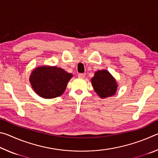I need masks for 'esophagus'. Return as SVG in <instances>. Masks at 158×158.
Returning a JSON list of instances; mask_svg holds the SVG:
<instances>
[{
    "instance_id": "esophagus-1",
    "label": "esophagus",
    "mask_w": 158,
    "mask_h": 158,
    "mask_svg": "<svg viewBox=\"0 0 158 158\" xmlns=\"http://www.w3.org/2000/svg\"><path fill=\"white\" fill-rule=\"evenodd\" d=\"M78 77H79V78H80V79H84L85 78V74H78Z\"/></svg>"
}]
</instances>
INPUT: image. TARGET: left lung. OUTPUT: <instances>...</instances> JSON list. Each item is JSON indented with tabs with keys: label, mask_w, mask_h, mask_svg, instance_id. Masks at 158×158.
<instances>
[{
	"label": "left lung",
	"mask_w": 158,
	"mask_h": 158,
	"mask_svg": "<svg viewBox=\"0 0 158 158\" xmlns=\"http://www.w3.org/2000/svg\"><path fill=\"white\" fill-rule=\"evenodd\" d=\"M90 81L95 92L100 98L111 97L116 94L118 89L117 81L106 69L95 72Z\"/></svg>",
	"instance_id": "1"
}]
</instances>
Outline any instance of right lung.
Listing matches in <instances>:
<instances>
[{"mask_svg": "<svg viewBox=\"0 0 158 158\" xmlns=\"http://www.w3.org/2000/svg\"><path fill=\"white\" fill-rule=\"evenodd\" d=\"M73 77L63 69L56 66L37 67L31 73L32 89L40 97L45 99L57 98L63 94L69 80Z\"/></svg>", "mask_w": 158, "mask_h": 158, "instance_id": "obj_1", "label": "right lung"}]
</instances>
